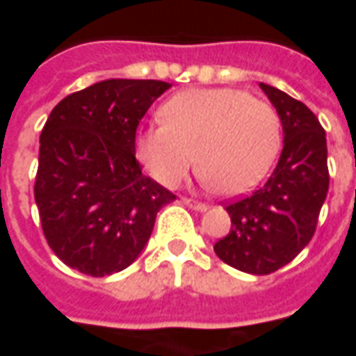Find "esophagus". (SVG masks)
Here are the masks:
<instances>
[{"label": "esophagus", "mask_w": 356, "mask_h": 356, "mask_svg": "<svg viewBox=\"0 0 356 356\" xmlns=\"http://www.w3.org/2000/svg\"><path fill=\"white\" fill-rule=\"evenodd\" d=\"M183 204L188 206L191 209H194V211H206V209H208V206H206L204 202L193 200V198H183Z\"/></svg>", "instance_id": "esophagus-1"}]
</instances>
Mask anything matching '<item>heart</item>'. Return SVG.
<instances>
[{
  "instance_id": "1",
  "label": "heart",
  "mask_w": 356,
  "mask_h": 356,
  "mask_svg": "<svg viewBox=\"0 0 356 356\" xmlns=\"http://www.w3.org/2000/svg\"><path fill=\"white\" fill-rule=\"evenodd\" d=\"M162 124L135 137V156L156 183L177 186L198 171L221 196H242L267 177L282 147L280 116L244 89H186L160 108Z\"/></svg>"
}]
</instances>
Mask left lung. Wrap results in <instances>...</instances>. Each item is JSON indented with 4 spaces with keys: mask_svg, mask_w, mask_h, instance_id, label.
Listing matches in <instances>:
<instances>
[{
    "mask_svg": "<svg viewBox=\"0 0 356 356\" xmlns=\"http://www.w3.org/2000/svg\"><path fill=\"white\" fill-rule=\"evenodd\" d=\"M280 116L284 148L273 175L252 196L227 206L231 232L217 257L250 275H270L311 242L328 194L326 133L303 102L259 83Z\"/></svg>",
    "mask_w": 356,
    "mask_h": 356,
    "instance_id": "left-lung-1",
    "label": "left lung"
}]
</instances>
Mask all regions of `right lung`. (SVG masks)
Instances as JSON below:
<instances>
[{"label": "right lung", "mask_w": 356, "mask_h": 356, "mask_svg": "<svg viewBox=\"0 0 356 356\" xmlns=\"http://www.w3.org/2000/svg\"><path fill=\"white\" fill-rule=\"evenodd\" d=\"M170 88L110 78L51 110L34 196L47 244L68 267L89 276L124 270L147 246L156 213L175 200L135 160L140 118Z\"/></svg>", "instance_id": "1"}]
</instances>
